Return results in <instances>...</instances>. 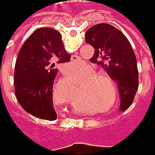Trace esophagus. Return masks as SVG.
Listing matches in <instances>:
<instances>
[{"mask_svg":"<svg viewBox=\"0 0 155 155\" xmlns=\"http://www.w3.org/2000/svg\"><path fill=\"white\" fill-rule=\"evenodd\" d=\"M79 61H80V58L78 57L77 55H73L72 58H71V61L74 62V63H77Z\"/></svg>","mask_w":155,"mask_h":155,"instance_id":"34e87169","label":"esophagus"}]
</instances>
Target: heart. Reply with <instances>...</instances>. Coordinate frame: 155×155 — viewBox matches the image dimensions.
Instances as JSON below:
<instances>
[{
	"label": "heart",
	"mask_w": 155,
	"mask_h": 155,
	"mask_svg": "<svg viewBox=\"0 0 155 155\" xmlns=\"http://www.w3.org/2000/svg\"><path fill=\"white\" fill-rule=\"evenodd\" d=\"M76 74L79 78L85 77L82 87H85L81 93V98L84 101L99 108L101 113L109 111L115 106L118 101L117 87L115 81L109 73L96 72L93 67L86 65Z\"/></svg>",
	"instance_id": "b5f03b06"
}]
</instances>
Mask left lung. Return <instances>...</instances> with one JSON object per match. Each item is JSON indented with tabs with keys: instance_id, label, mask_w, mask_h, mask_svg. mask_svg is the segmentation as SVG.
<instances>
[{
	"instance_id": "left-lung-1",
	"label": "left lung",
	"mask_w": 155,
	"mask_h": 155,
	"mask_svg": "<svg viewBox=\"0 0 155 155\" xmlns=\"http://www.w3.org/2000/svg\"><path fill=\"white\" fill-rule=\"evenodd\" d=\"M85 39L94 48L91 62L101 65L117 82L120 108L124 111L133 103L139 87L137 60L131 44L121 31L107 23L91 27Z\"/></svg>"
}]
</instances>
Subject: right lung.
<instances>
[{
  "label": "right lung",
  "instance_id": "add662e5",
  "mask_svg": "<svg viewBox=\"0 0 155 155\" xmlns=\"http://www.w3.org/2000/svg\"><path fill=\"white\" fill-rule=\"evenodd\" d=\"M61 35L50 28L35 31L22 45L15 63L14 83L17 101L35 117L54 120V81L57 67L70 61Z\"/></svg>",
  "mask_w": 155,
  "mask_h": 155
}]
</instances>
